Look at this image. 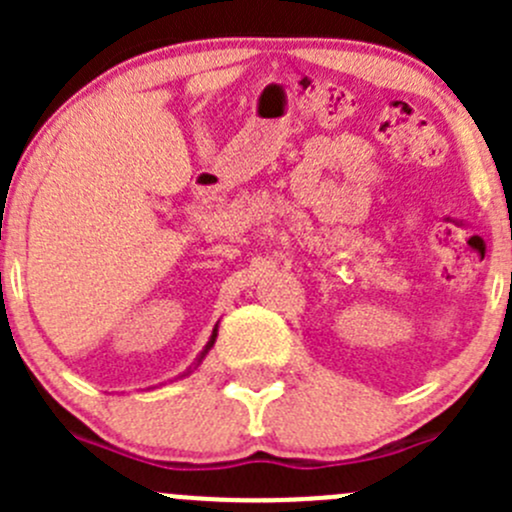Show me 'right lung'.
<instances>
[{
  "label": "right lung",
  "instance_id": "add662e5",
  "mask_svg": "<svg viewBox=\"0 0 512 512\" xmlns=\"http://www.w3.org/2000/svg\"><path fill=\"white\" fill-rule=\"evenodd\" d=\"M215 337H218V329H213V337H210V342H208V347H205V352H208V349H210V347H213V344H215ZM205 352H203V354H200V359H203V356H205Z\"/></svg>",
  "mask_w": 512,
  "mask_h": 512
}]
</instances>
